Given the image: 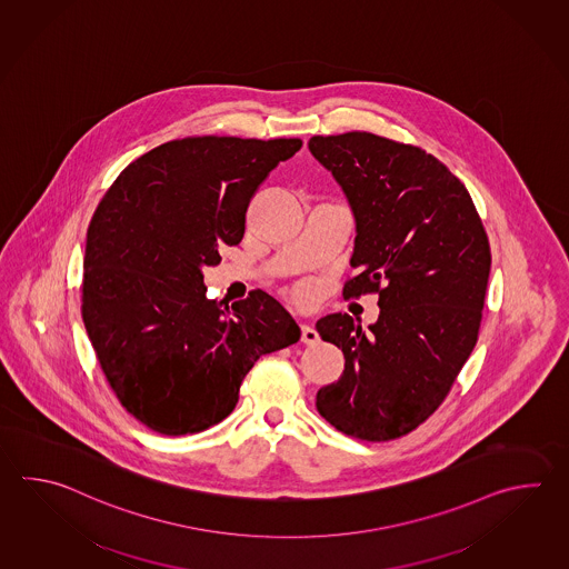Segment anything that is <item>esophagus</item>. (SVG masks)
<instances>
[{"label":"esophagus","mask_w":569,"mask_h":569,"mask_svg":"<svg viewBox=\"0 0 569 569\" xmlns=\"http://www.w3.org/2000/svg\"><path fill=\"white\" fill-rule=\"evenodd\" d=\"M320 340L318 337V332L313 330L312 326L303 325L302 326V342L303 345H316Z\"/></svg>","instance_id":"esophagus-1"}]
</instances>
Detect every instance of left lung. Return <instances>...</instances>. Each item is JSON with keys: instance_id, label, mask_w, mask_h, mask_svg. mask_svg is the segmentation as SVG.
<instances>
[{"instance_id": "8db88e82", "label": "left lung", "mask_w": 569, "mask_h": 569, "mask_svg": "<svg viewBox=\"0 0 569 569\" xmlns=\"http://www.w3.org/2000/svg\"><path fill=\"white\" fill-rule=\"evenodd\" d=\"M308 148L342 186L357 221V273L342 296L377 293L381 308L367 335L348 313L318 320L347 362L316 407L357 440H395L443 403L475 348L490 273L487 231L466 186L418 146L348 131L313 136Z\"/></svg>"}]
</instances>
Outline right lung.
<instances>
[{
    "mask_svg": "<svg viewBox=\"0 0 569 569\" xmlns=\"http://www.w3.org/2000/svg\"><path fill=\"white\" fill-rule=\"evenodd\" d=\"M300 148L298 138L166 141L129 163L94 210L82 322L119 403L153 431L219 423L257 359L300 340L276 298L209 300L200 271L241 243L257 186Z\"/></svg>",
    "mask_w": 569,
    "mask_h": 569,
    "instance_id": "right-lung-1",
    "label": "right lung"
}]
</instances>
